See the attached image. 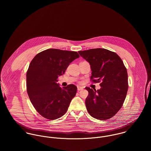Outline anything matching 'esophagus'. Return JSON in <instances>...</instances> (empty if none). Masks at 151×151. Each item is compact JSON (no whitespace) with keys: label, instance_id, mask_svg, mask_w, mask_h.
<instances>
[{"label":"esophagus","instance_id":"esophagus-1","mask_svg":"<svg viewBox=\"0 0 151 151\" xmlns=\"http://www.w3.org/2000/svg\"><path fill=\"white\" fill-rule=\"evenodd\" d=\"M82 89H83V87L80 86H77V90L78 91H80V90H82Z\"/></svg>","mask_w":151,"mask_h":151}]
</instances>
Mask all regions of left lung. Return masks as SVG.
<instances>
[{"mask_svg":"<svg viewBox=\"0 0 151 151\" xmlns=\"http://www.w3.org/2000/svg\"><path fill=\"white\" fill-rule=\"evenodd\" d=\"M80 56L89 63L91 78L101 82V88L89 87L86 100L89 114L98 120H105L114 116L121 109L128 90V76L121 58L114 52L102 48L79 51Z\"/></svg>","mask_w":151,"mask_h":151,"instance_id":"left-lung-1","label":"left lung"}]
</instances>
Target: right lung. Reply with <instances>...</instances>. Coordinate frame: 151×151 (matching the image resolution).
<instances>
[{"label":"right lung","mask_w":151,"mask_h":151,"mask_svg":"<svg viewBox=\"0 0 151 151\" xmlns=\"http://www.w3.org/2000/svg\"><path fill=\"white\" fill-rule=\"evenodd\" d=\"M79 57L77 52L49 49L31 62L27 72V91L32 105L45 118L55 120L66 113L77 88L73 84L62 88L58 78Z\"/></svg>","instance_id":"add662e5"}]
</instances>
